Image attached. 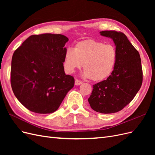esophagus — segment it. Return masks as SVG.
<instances>
[{
	"mask_svg": "<svg viewBox=\"0 0 155 155\" xmlns=\"http://www.w3.org/2000/svg\"><path fill=\"white\" fill-rule=\"evenodd\" d=\"M83 83V82L82 81H79V79H76V80H75V85H80L81 84H82Z\"/></svg>",
	"mask_w": 155,
	"mask_h": 155,
	"instance_id": "1",
	"label": "esophagus"
}]
</instances>
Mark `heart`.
<instances>
[{
    "instance_id": "heart-1",
    "label": "heart",
    "mask_w": 155,
    "mask_h": 155,
    "mask_svg": "<svg viewBox=\"0 0 155 155\" xmlns=\"http://www.w3.org/2000/svg\"><path fill=\"white\" fill-rule=\"evenodd\" d=\"M118 53L115 46L94 39L79 41L74 49L68 48L64 55V67L69 73L83 66L84 76L94 81L105 80L116 66Z\"/></svg>"
}]
</instances>
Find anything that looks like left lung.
<instances>
[{
    "label": "left lung",
    "mask_w": 155,
    "mask_h": 155,
    "mask_svg": "<svg viewBox=\"0 0 155 155\" xmlns=\"http://www.w3.org/2000/svg\"><path fill=\"white\" fill-rule=\"evenodd\" d=\"M100 33L113 40L118 58L110 76L93 85L88 101L94 110L103 114L114 113L128 105L142 86L141 59L122 32L106 30Z\"/></svg>",
    "instance_id": "left-lung-1"
}]
</instances>
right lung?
Wrapping results in <instances>:
<instances>
[{
	"label": "right lung",
	"mask_w": 155,
	"mask_h": 155,
	"mask_svg": "<svg viewBox=\"0 0 155 155\" xmlns=\"http://www.w3.org/2000/svg\"><path fill=\"white\" fill-rule=\"evenodd\" d=\"M61 34L33 35L14 51L12 59L11 85L22 105L38 114L58 109L74 78L64 73L65 44Z\"/></svg>",
	"instance_id": "1"
}]
</instances>
